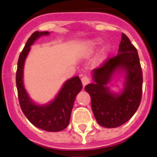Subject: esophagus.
<instances>
[{
  "instance_id": "esophagus-1",
  "label": "esophagus",
  "mask_w": 157,
  "mask_h": 157,
  "mask_svg": "<svg viewBox=\"0 0 157 157\" xmlns=\"http://www.w3.org/2000/svg\"><path fill=\"white\" fill-rule=\"evenodd\" d=\"M81 81H82V83H83V86H85L88 83H90V78L88 77L87 75H84V76H83L82 78H81Z\"/></svg>"
}]
</instances>
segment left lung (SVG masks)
Masks as SVG:
<instances>
[{"mask_svg": "<svg viewBox=\"0 0 157 157\" xmlns=\"http://www.w3.org/2000/svg\"><path fill=\"white\" fill-rule=\"evenodd\" d=\"M117 69L126 72L127 81L121 95L109 92L106 84ZM94 83L84 90L91 97V106L96 121L101 126L115 128L130 120L136 112L142 96L143 76L136 48L129 37L122 34L119 52L93 70Z\"/></svg>", "mask_w": 157, "mask_h": 157, "instance_id": "1", "label": "left lung"}]
</instances>
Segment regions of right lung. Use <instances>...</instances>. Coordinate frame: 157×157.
<instances>
[{
	"mask_svg": "<svg viewBox=\"0 0 157 157\" xmlns=\"http://www.w3.org/2000/svg\"><path fill=\"white\" fill-rule=\"evenodd\" d=\"M48 34V32L36 31L28 38L18 58L16 83L21 109L27 120L39 129L50 132H58L64 130L69 124L74 100L83 87L78 76L67 80L54 100L47 105H35L27 95L22 82L24 63L31 45L39 36Z\"/></svg>",
	"mask_w": 157,
	"mask_h": 157,
	"instance_id": "obj_1",
	"label": "right lung"
}]
</instances>
